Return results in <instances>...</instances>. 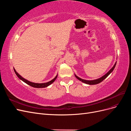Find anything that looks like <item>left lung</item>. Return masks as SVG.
Segmentation results:
<instances>
[{"mask_svg": "<svg viewBox=\"0 0 131 131\" xmlns=\"http://www.w3.org/2000/svg\"><path fill=\"white\" fill-rule=\"evenodd\" d=\"M116 62L115 63V64L114 65V66L112 67V68L109 70V72H108V73H107L106 74H105L104 75H103V76L101 78H98V79H96V80H85V79H82L81 78L78 77L77 76V75H76L75 74H74V75H75V77H76V78L78 79L79 80H80V81H81V82L85 83V84H88V85H96V84H99V83L101 82L102 81H103L106 77H108V75H109L111 73H112L113 70H114V68H115V66H116Z\"/></svg>", "mask_w": 131, "mask_h": 131, "instance_id": "1", "label": "left lung"}]
</instances>
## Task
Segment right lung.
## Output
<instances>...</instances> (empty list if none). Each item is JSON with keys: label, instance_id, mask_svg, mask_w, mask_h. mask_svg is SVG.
Segmentation results:
<instances>
[{"label": "right lung", "instance_id": "1", "mask_svg": "<svg viewBox=\"0 0 131 131\" xmlns=\"http://www.w3.org/2000/svg\"><path fill=\"white\" fill-rule=\"evenodd\" d=\"M14 72L15 73V74H16V75L17 76V77L21 80L22 81H23V82H25L26 84H28V85L31 86V87H33V88H46V87L49 86V85H50L51 84H52V83L55 81V80L57 79V76H58V74H57V75L56 77H55L54 78H53L52 80H51L49 82H47L45 83H40V84H39V83H35V82H31L29 81L28 80H26L25 78H23L22 77H21L20 75H19L16 71L15 69L14 68Z\"/></svg>", "mask_w": 131, "mask_h": 131}]
</instances>
